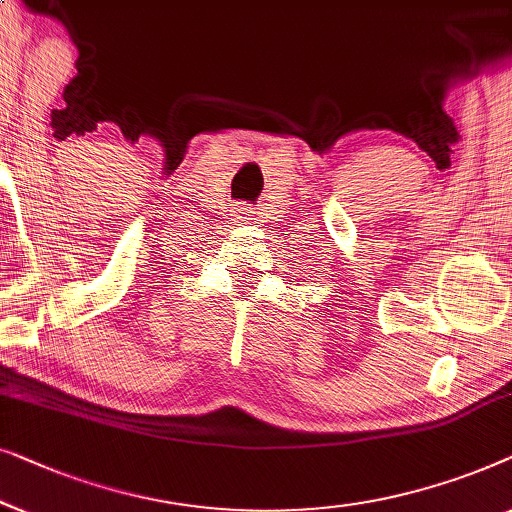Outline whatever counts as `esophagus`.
<instances>
[{"mask_svg":"<svg viewBox=\"0 0 512 512\" xmlns=\"http://www.w3.org/2000/svg\"><path fill=\"white\" fill-rule=\"evenodd\" d=\"M250 215H253V208H250V206L236 208V218H239V220H250Z\"/></svg>","mask_w":512,"mask_h":512,"instance_id":"1","label":"esophagus"}]
</instances>
